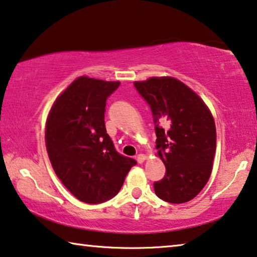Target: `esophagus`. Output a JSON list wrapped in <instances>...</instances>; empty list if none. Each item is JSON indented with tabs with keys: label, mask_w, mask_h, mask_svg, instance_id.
<instances>
[{
	"label": "esophagus",
	"mask_w": 257,
	"mask_h": 257,
	"mask_svg": "<svg viewBox=\"0 0 257 257\" xmlns=\"http://www.w3.org/2000/svg\"><path fill=\"white\" fill-rule=\"evenodd\" d=\"M145 159H147V156L143 155V153H140V155L137 156V162H139L140 164L144 163V162H145Z\"/></svg>",
	"instance_id": "34e87169"
}]
</instances>
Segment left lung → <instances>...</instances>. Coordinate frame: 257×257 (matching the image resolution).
I'll return each mask as SVG.
<instances>
[{
  "label": "left lung",
  "instance_id": "left-lung-1",
  "mask_svg": "<svg viewBox=\"0 0 257 257\" xmlns=\"http://www.w3.org/2000/svg\"><path fill=\"white\" fill-rule=\"evenodd\" d=\"M156 124L157 156L166 173L153 183L162 200L180 204L196 197L209 181L216 153V124L209 107L189 86L171 76L137 80Z\"/></svg>",
  "mask_w": 257,
  "mask_h": 257
}]
</instances>
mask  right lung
<instances>
[{
  "instance_id": "right-lung-1",
  "label": "right lung",
  "mask_w": 257,
  "mask_h": 257,
  "mask_svg": "<svg viewBox=\"0 0 257 257\" xmlns=\"http://www.w3.org/2000/svg\"><path fill=\"white\" fill-rule=\"evenodd\" d=\"M120 82L76 78L49 110L46 149L57 178L84 203L115 196L136 160L121 156L106 133L105 106Z\"/></svg>"
}]
</instances>
